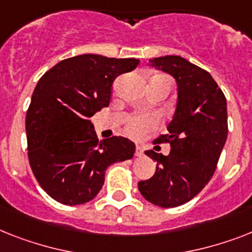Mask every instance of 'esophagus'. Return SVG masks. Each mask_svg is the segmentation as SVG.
I'll list each match as a JSON object with an SVG mask.
<instances>
[{
  "instance_id": "esophagus-1",
  "label": "esophagus",
  "mask_w": 252,
  "mask_h": 252,
  "mask_svg": "<svg viewBox=\"0 0 252 252\" xmlns=\"http://www.w3.org/2000/svg\"><path fill=\"white\" fill-rule=\"evenodd\" d=\"M143 155H144V149L141 148L140 145H136V149H135V156H136V157H141Z\"/></svg>"
}]
</instances>
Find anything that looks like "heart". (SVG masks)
Masks as SVG:
<instances>
[{"label": "heart", "instance_id": "obj_1", "mask_svg": "<svg viewBox=\"0 0 252 252\" xmlns=\"http://www.w3.org/2000/svg\"><path fill=\"white\" fill-rule=\"evenodd\" d=\"M157 124L156 118L148 114H139V116H131L126 121V132L132 138H140L148 130L153 128Z\"/></svg>", "mask_w": 252, "mask_h": 252}]
</instances>
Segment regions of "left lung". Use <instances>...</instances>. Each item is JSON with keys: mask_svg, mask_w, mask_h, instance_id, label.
<instances>
[{"mask_svg": "<svg viewBox=\"0 0 252 252\" xmlns=\"http://www.w3.org/2000/svg\"><path fill=\"white\" fill-rule=\"evenodd\" d=\"M149 65L171 74L178 85V101L168 134L167 156L145 151L157 162L155 175L138 183L141 196L159 207H176L196 197L215 172L228 135L226 99L207 70L182 56L149 59Z\"/></svg>", "mask_w": 252, "mask_h": 252, "instance_id": "1", "label": "left lung"}]
</instances>
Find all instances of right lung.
<instances>
[{
	"mask_svg": "<svg viewBox=\"0 0 252 252\" xmlns=\"http://www.w3.org/2000/svg\"><path fill=\"white\" fill-rule=\"evenodd\" d=\"M138 59L96 54L68 58L39 78L26 117L29 165L41 188L76 206L96 197L108 166L134 157L124 136L99 140L90 118L111 101L112 85Z\"/></svg>",
	"mask_w": 252,
	"mask_h": 252,
	"instance_id": "right-lung-1",
	"label": "right lung"
}]
</instances>
